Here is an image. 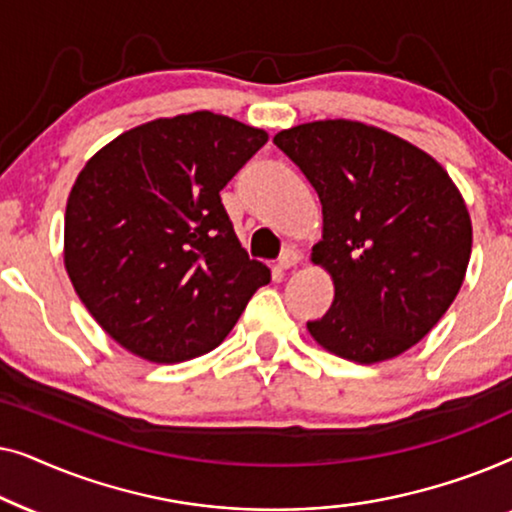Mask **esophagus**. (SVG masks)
<instances>
[{
  "instance_id": "34e87169",
  "label": "esophagus",
  "mask_w": 512,
  "mask_h": 512,
  "mask_svg": "<svg viewBox=\"0 0 512 512\" xmlns=\"http://www.w3.org/2000/svg\"><path fill=\"white\" fill-rule=\"evenodd\" d=\"M298 263H300V256H298V251H293V249H284L282 256H279V261H277L279 270H289Z\"/></svg>"
}]
</instances>
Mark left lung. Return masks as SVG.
I'll return each mask as SVG.
<instances>
[{
  "label": "left lung",
  "instance_id": "left-lung-1",
  "mask_svg": "<svg viewBox=\"0 0 512 512\" xmlns=\"http://www.w3.org/2000/svg\"><path fill=\"white\" fill-rule=\"evenodd\" d=\"M272 142L324 214L312 263L331 275L335 298L307 331L356 363L408 352L457 298L471 258V216L450 174L415 144L345 118L296 125Z\"/></svg>",
  "mask_w": 512,
  "mask_h": 512
}]
</instances>
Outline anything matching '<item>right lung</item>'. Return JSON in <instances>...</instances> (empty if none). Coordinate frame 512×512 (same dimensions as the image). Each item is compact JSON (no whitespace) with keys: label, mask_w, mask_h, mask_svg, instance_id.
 I'll return each instance as SVG.
<instances>
[{"label":"right lung","mask_w":512,"mask_h":512,"mask_svg":"<svg viewBox=\"0 0 512 512\" xmlns=\"http://www.w3.org/2000/svg\"><path fill=\"white\" fill-rule=\"evenodd\" d=\"M265 142V130L193 111L123 132L79 172L65 268L81 303L128 352L153 363L207 354L270 282L219 195Z\"/></svg>","instance_id":"add662e5"}]
</instances>
